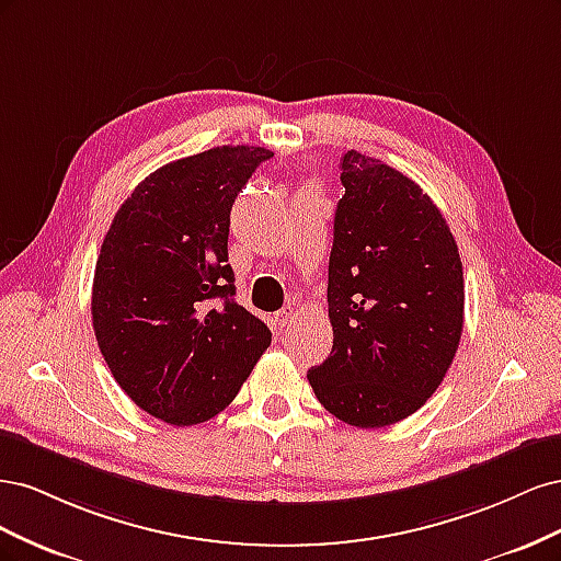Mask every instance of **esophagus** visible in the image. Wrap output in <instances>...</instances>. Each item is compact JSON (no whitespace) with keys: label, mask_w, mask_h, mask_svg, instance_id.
I'll return each mask as SVG.
<instances>
[{"label":"esophagus","mask_w":561,"mask_h":561,"mask_svg":"<svg viewBox=\"0 0 561 561\" xmlns=\"http://www.w3.org/2000/svg\"><path fill=\"white\" fill-rule=\"evenodd\" d=\"M295 318H297V309H293V307H283V309L276 313V322H278L280 328L293 325Z\"/></svg>","instance_id":"34e87169"}]
</instances>
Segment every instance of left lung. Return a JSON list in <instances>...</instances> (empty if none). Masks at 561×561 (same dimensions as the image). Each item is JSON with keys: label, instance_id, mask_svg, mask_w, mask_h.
<instances>
[{"label": "left lung", "instance_id": "8db88e82", "mask_svg": "<svg viewBox=\"0 0 561 561\" xmlns=\"http://www.w3.org/2000/svg\"><path fill=\"white\" fill-rule=\"evenodd\" d=\"M328 307L332 353L309 369L330 414L383 428L443 383L463 332V266L421 186L360 151L342 159Z\"/></svg>", "mask_w": 561, "mask_h": 561}]
</instances>
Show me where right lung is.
Wrapping results in <instances>:
<instances>
[{"label": "right lung", "instance_id": "right-lung-1", "mask_svg": "<svg viewBox=\"0 0 561 561\" xmlns=\"http://www.w3.org/2000/svg\"><path fill=\"white\" fill-rule=\"evenodd\" d=\"M274 157L213 147L165 163L116 210L93 276V330L124 393L171 426L219 414L271 344L264 322L233 299L229 215Z\"/></svg>", "mask_w": 561, "mask_h": 561}]
</instances>
